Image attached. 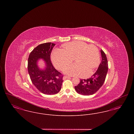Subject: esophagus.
Returning <instances> with one entry per match:
<instances>
[{"label":"esophagus","instance_id":"obj_1","mask_svg":"<svg viewBox=\"0 0 134 134\" xmlns=\"http://www.w3.org/2000/svg\"><path fill=\"white\" fill-rule=\"evenodd\" d=\"M70 78V77L68 76H64L63 79L64 80H65V79H67V78Z\"/></svg>","mask_w":134,"mask_h":134}]
</instances>
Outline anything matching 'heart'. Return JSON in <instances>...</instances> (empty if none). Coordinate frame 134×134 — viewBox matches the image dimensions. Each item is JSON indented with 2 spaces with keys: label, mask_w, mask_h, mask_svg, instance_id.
<instances>
[{
  "label": "heart",
  "mask_w": 134,
  "mask_h": 134,
  "mask_svg": "<svg viewBox=\"0 0 134 134\" xmlns=\"http://www.w3.org/2000/svg\"><path fill=\"white\" fill-rule=\"evenodd\" d=\"M62 48L52 52L51 59L57 69L62 70L73 57L76 63L65 67L64 69V73L67 75L88 77L92 74L100 62L99 51L95 45L75 41L65 44Z\"/></svg>",
  "instance_id": "heart-1"
}]
</instances>
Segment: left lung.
Returning a JSON list of instances; mask_svg holds the SVG:
<instances>
[{
  "label": "left lung",
  "mask_w": 134,
  "mask_h": 134,
  "mask_svg": "<svg viewBox=\"0 0 134 134\" xmlns=\"http://www.w3.org/2000/svg\"><path fill=\"white\" fill-rule=\"evenodd\" d=\"M102 61L96 73L88 79H80L74 88L79 94L84 96L92 95L96 93L104 82L108 71V62L104 52L100 50Z\"/></svg>",
  "instance_id": "left-lung-1"
}]
</instances>
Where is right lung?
I'll use <instances>...</instances> for the list:
<instances>
[{"label": "right lung", "mask_w": 134, "mask_h": 134, "mask_svg": "<svg viewBox=\"0 0 134 134\" xmlns=\"http://www.w3.org/2000/svg\"><path fill=\"white\" fill-rule=\"evenodd\" d=\"M55 44L46 43L38 45L31 52L27 63V70L32 83L42 93L53 95L61 89L63 75L56 70L52 63L51 53ZM41 58L45 62L44 70H40L37 63Z\"/></svg>", "instance_id": "right-lung-1"}]
</instances>
